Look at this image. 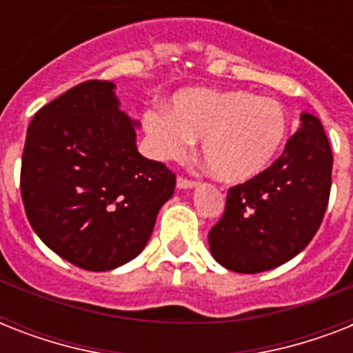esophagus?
I'll use <instances>...</instances> for the list:
<instances>
[{
  "label": "esophagus",
  "instance_id": "esophagus-1",
  "mask_svg": "<svg viewBox=\"0 0 353 353\" xmlns=\"http://www.w3.org/2000/svg\"><path fill=\"white\" fill-rule=\"evenodd\" d=\"M196 185L194 179H188V177H177V188H192Z\"/></svg>",
  "mask_w": 353,
  "mask_h": 353
}]
</instances>
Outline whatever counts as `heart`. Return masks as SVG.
Masks as SVG:
<instances>
[{
    "instance_id": "b5f03b06",
    "label": "heart",
    "mask_w": 353,
    "mask_h": 353,
    "mask_svg": "<svg viewBox=\"0 0 353 353\" xmlns=\"http://www.w3.org/2000/svg\"><path fill=\"white\" fill-rule=\"evenodd\" d=\"M152 154L179 161L196 139L207 168L218 179L243 183L262 174L280 154L290 121L271 97L243 90L192 88L172 97L170 110L152 108L143 115Z\"/></svg>"
}]
</instances>
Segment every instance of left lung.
I'll return each instance as SVG.
<instances>
[{
    "label": "left lung",
    "instance_id": "8db88e82",
    "mask_svg": "<svg viewBox=\"0 0 353 353\" xmlns=\"http://www.w3.org/2000/svg\"><path fill=\"white\" fill-rule=\"evenodd\" d=\"M273 165L227 190L223 216L209 232L212 256L236 273H262L296 256L323 223L334 155L315 115L302 113Z\"/></svg>",
    "mask_w": 353,
    "mask_h": 353
}]
</instances>
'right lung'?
<instances>
[{
	"label": "right lung",
	"instance_id": "obj_1",
	"mask_svg": "<svg viewBox=\"0 0 353 353\" xmlns=\"http://www.w3.org/2000/svg\"><path fill=\"white\" fill-rule=\"evenodd\" d=\"M115 84L88 80L36 112L21 157L30 227L63 260L110 271L143 251L176 174L137 152Z\"/></svg>",
	"mask_w": 353,
	"mask_h": 353
}]
</instances>
